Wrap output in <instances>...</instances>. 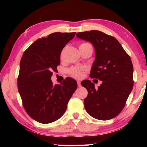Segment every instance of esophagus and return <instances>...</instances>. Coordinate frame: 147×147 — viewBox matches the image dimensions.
Masks as SVG:
<instances>
[{
  "label": "esophagus",
  "instance_id": "esophagus-1",
  "mask_svg": "<svg viewBox=\"0 0 147 147\" xmlns=\"http://www.w3.org/2000/svg\"><path fill=\"white\" fill-rule=\"evenodd\" d=\"M77 84H78V86H80V85H81V84H80V81H77Z\"/></svg>",
  "mask_w": 147,
  "mask_h": 147
}]
</instances>
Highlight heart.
<instances>
[{
	"label": "heart",
	"instance_id": "1",
	"mask_svg": "<svg viewBox=\"0 0 147 147\" xmlns=\"http://www.w3.org/2000/svg\"><path fill=\"white\" fill-rule=\"evenodd\" d=\"M85 44V43H83ZM84 70L83 67H73L69 70V73L71 76L75 78H80L82 76V71Z\"/></svg>",
	"mask_w": 147,
	"mask_h": 147
}]
</instances>
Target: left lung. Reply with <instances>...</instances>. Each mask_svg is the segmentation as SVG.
Returning a JSON list of instances; mask_svg holds the SVG:
<instances>
[{
    "instance_id": "8db88e82",
    "label": "left lung",
    "mask_w": 147,
    "mask_h": 147,
    "mask_svg": "<svg viewBox=\"0 0 147 147\" xmlns=\"http://www.w3.org/2000/svg\"><path fill=\"white\" fill-rule=\"evenodd\" d=\"M76 37L89 41L95 51L90 78L102 81L98 88L89 80L81 82L88 94L84 99L86 111L94 119L109 120L123 110L133 88L131 59L113 36L98 30L78 32Z\"/></svg>"
}]
</instances>
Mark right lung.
<instances>
[{
	"mask_svg": "<svg viewBox=\"0 0 147 147\" xmlns=\"http://www.w3.org/2000/svg\"><path fill=\"white\" fill-rule=\"evenodd\" d=\"M75 34L55 32L38 39L22 56L18 91L26 113L39 123L48 124L60 118L77 88L76 81L69 77L55 86L51 80L53 71L60 64L61 51Z\"/></svg>",
	"mask_w": 147,
	"mask_h": 147,
	"instance_id": "obj_1",
	"label": "right lung"
}]
</instances>
